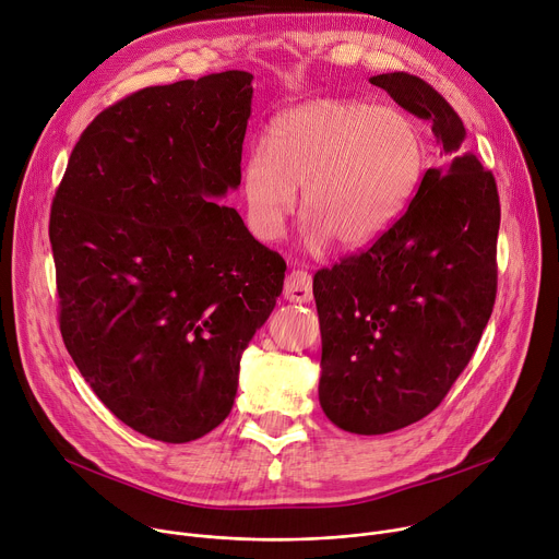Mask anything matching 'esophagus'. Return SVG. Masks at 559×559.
<instances>
[{
    "label": "esophagus",
    "mask_w": 559,
    "mask_h": 559,
    "mask_svg": "<svg viewBox=\"0 0 559 559\" xmlns=\"http://www.w3.org/2000/svg\"><path fill=\"white\" fill-rule=\"evenodd\" d=\"M283 294L292 302H310L312 300V276L302 270H294L285 278Z\"/></svg>",
    "instance_id": "obj_1"
}]
</instances>
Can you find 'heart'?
Instances as JSON below:
<instances>
[{
  "mask_svg": "<svg viewBox=\"0 0 559 559\" xmlns=\"http://www.w3.org/2000/svg\"><path fill=\"white\" fill-rule=\"evenodd\" d=\"M426 160V135L408 114L359 99L306 103L276 116L242 158L249 227L276 238L302 187L308 247H366L411 205Z\"/></svg>",
  "mask_w": 559,
  "mask_h": 559,
  "instance_id": "b5f03b06",
  "label": "heart"
}]
</instances>
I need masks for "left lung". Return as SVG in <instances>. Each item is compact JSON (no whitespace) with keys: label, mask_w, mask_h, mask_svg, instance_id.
Returning a JSON list of instances; mask_svg holds the SVG:
<instances>
[{"label":"left lung","mask_w":559,"mask_h":559,"mask_svg":"<svg viewBox=\"0 0 559 559\" xmlns=\"http://www.w3.org/2000/svg\"><path fill=\"white\" fill-rule=\"evenodd\" d=\"M432 122L450 165L428 169L372 247L314 274L321 325L319 401L354 435H385L430 415L468 366L497 294L499 193L462 118L411 73L370 78Z\"/></svg>","instance_id":"left-lung-1"}]
</instances>
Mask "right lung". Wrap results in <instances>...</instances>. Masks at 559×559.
<instances>
[{
	"label": "right lung",
	"instance_id": "right-lung-1",
	"mask_svg": "<svg viewBox=\"0 0 559 559\" xmlns=\"http://www.w3.org/2000/svg\"><path fill=\"white\" fill-rule=\"evenodd\" d=\"M251 80L122 97L82 131L50 207L71 359L122 424L167 443L225 421L240 354L283 292L285 261L218 202L240 185Z\"/></svg>",
	"mask_w": 559,
	"mask_h": 559
}]
</instances>
